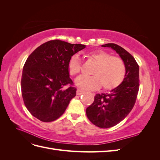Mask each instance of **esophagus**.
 I'll list each match as a JSON object with an SVG mask.
<instances>
[{
	"label": "esophagus",
	"mask_w": 160,
	"mask_h": 160,
	"mask_svg": "<svg viewBox=\"0 0 160 160\" xmlns=\"http://www.w3.org/2000/svg\"><path fill=\"white\" fill-rule=\"evenodd\" d=\"M76 93H77V95H81L84 93V91H81V90H80V89H77V92H76Z\"/></svg>",
	"instance_id": "obj_1"
}]
</instances>
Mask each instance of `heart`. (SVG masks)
Listing matches in <instances>:
<instances>
[{
  "label": "heart",
  "mask_w": 160,
  "mask_h": 160,
  "mask_svg": "<svg viewBox=\"0 0 160 160\" xmlns=\"http://www.w3.org/2000/svg\"><path fill=\"white\" fill-rule=\"evenodd\" d=\"M88 56L97 65L91 71L93 75L80 76L76 79L75 84L78 88L93 90L101 86L104 90H111L122 84L126 74V67L122 59L101 51L90 52ZM81 67L79 56H72L68 63L70 75L75 76L79 74Z\"/></svg>",
  "instance_id": "obj_1"
}]
</instances>
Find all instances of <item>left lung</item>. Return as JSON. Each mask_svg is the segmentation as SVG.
Segmentation results:
<instances>
[{
    "label": "left lung",
    "instance_id": "8db88e82",
    "mask_svg": "<svg viewBox=\"0 0 160 160\" xmlns=\"http://www.w3.org/2000/svg\"><path fill=\"white\" fill-rule=\"evenodd\" d=\"M111 48L119 54L126 67V74L119 86L108 93H98L86 109L90 122L101 128L113 127L127 117L133 109L139 91V65L134 57L114 43L101 45Z\"/></svg>",
    "mask_w": 160,
    "mask_h": 160
}]
</instances>
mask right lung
<instances>
[{
    "instance_id": "obj_1",
    "label": "right lung",
    "mask_w": 160,
    "mask_h": 160,
    "mask_svg": "<svg viewBox=\"0 0 160 160\" xmlns=\"http://www.w3.org/2000/svg\"><path fill=\"white\" fill-rule=\"evenodd\" d=\"M86 47L60 40L43 43L28 56L23 67L22 96L27 109L43 122L63 114L77 89L69 77L71 57ZM68 85L67 89L64 87Z\"/></svg>"
}]
</instances>
